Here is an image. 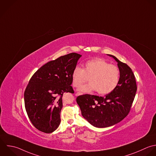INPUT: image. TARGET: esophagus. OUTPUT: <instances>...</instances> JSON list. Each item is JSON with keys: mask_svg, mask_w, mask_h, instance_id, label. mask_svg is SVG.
Wrapping results in <instances>:
<instances>
[{"mask_svg": "<svg viewBox=\"0 0 156 156\" xmlns=\"http://www.w3.org/2000/svg\"><path fill=\"white\" fill-rule=\"evenodd\" d=\"M81 94L80 93H76V94H75V95L76 96H78V95H80Z\"/></svg>", "mask_w": 156, "mask_h": 156, "instance_id": "esophagus-1", "label": "esophagus"}]
</instances>
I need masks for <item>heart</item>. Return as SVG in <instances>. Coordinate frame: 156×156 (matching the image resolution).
<instances>
[{
    "instance_id": "obj_1",
    "label": "heart",
    "mask_w": 156,
    "mask_h": 156,
    "mask_svg": "<svg viewBox=\"0 0 156 156\" xmlns=\"http://www.w3.org/2000/svg\"><path fill=\"white\" fill-rule=\"evenodd\" d=\"M89 77V83L81 86L78 90L83 93L97 91L100 95L112 92L117 86L120 80L119 68L110 64L101 58H95L86 61L83 69L76 66L72 73V84L78 87Z\"/></svg>"
}]
</instances>
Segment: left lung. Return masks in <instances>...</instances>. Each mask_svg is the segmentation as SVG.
I'll list each match as a JSON object with an SVG mask.
<instances>
[{
    "label": "left lung",
    "instance_id": "obj_1",
    "mask_svg": "<svg viewBox=\"0 0 156 156\" xmlns=\"http://www.w3.org/2000/svg\"><path fill=\"white\" fill-rule=\"evenodd\" d=\"M113 58L118 63L120 80L117 87L105 97L85 94L78 96L76 102L83 117L92 126L107 128L123 120L129 112L137 91V84L131 69Z\"/></svg>",
    "mask_w": 156,
    "mask_h": 156
}]
</instances>
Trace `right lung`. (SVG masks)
<instances>
[{
  "instance_id": "right-lung-1",
  "label": "right lung",
  "mask_w": 156,
  "mask_h": 156,
  "mask_svg": "<svg viewBox=\"0 0 156 156\" xmlns=\"http://www.w3.org/2000/svg\"><path fill=\"white\" fill-rule=\"evenodd\" d=\"M81 55L72 53L48 62L31 78L24 92L27 115L39 131H55L61 123L62 95L73 93L72 73Z\"/></svg>"
}]
</instances>
